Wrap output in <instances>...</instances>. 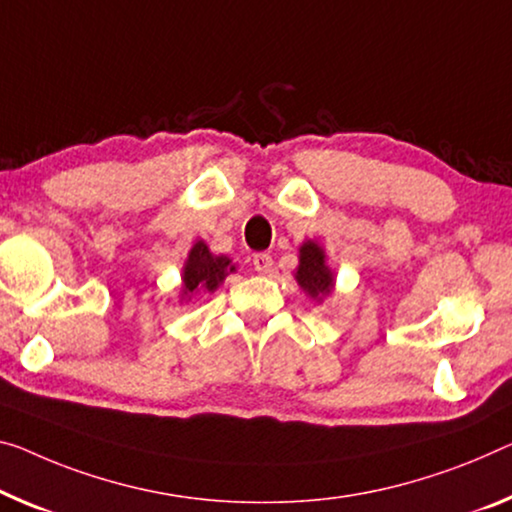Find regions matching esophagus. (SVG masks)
Instances as JSON below:
<instances>
[{
    "label": "esophagus",
    "mask_w": 512,
    "mask_h": 512,
    "mask_svg": "<svg viewBox=\"0 0 512 512\" xmlns=\"http://www.w3.org/2000/svg\"><path fill=\"white\" fill-rule=\"evenodd\" d=\"M251 263H254V270L261 272V274H270L272 272V256L265 254V251H261V254H254V258H251Z\"/></svg>",
    "instance_id": "34e87169"
}]
</instances>
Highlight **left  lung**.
Segmentation results:
<instances>
[{"label": "left lung", "instance_id": "obj_1", "mask_svg": "<svg viewBox=\"0 0 512 512\" xmlns=\"http://www.w3.org/2000/svg\"><path fill=\"white\" fill-rule=\"evenodd\" d=\"M297 283H300L302 290L311 297H325L332 293L334 277L325 265V254L316 245V242H304L300 249V267H297L295 274Z\"/></svg>", "mask_w": 512, "mask_h": 512}]
</instances>
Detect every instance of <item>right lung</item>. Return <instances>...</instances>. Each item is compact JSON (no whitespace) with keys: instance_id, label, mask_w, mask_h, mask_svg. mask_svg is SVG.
Returning a JSON list of instances; mask_svg holds the SVG:
<instances>
[{"instance_id":"right-lung-1","label":"right lung","mask_w":512,"mask_h":512,"mask_svg":"<svg viewBox=\"0 0 512 512\" xmlns=\"http://www.w3.org/2000/svg\"><path fill=\"white\" fill-rule=\"evenodd\" d=\"M229 272H235V265L226 256H212L206 242H196L190 251L183 272L185 295L194 290H215Z\"/></svg>"}]
</instances>
